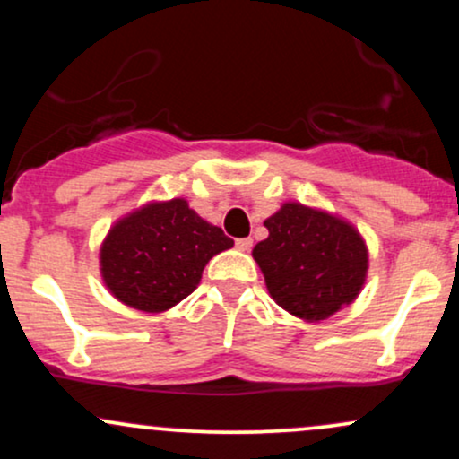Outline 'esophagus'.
<instances>
[{
  "instance_id": "1",
  "label": "esophagus",
  "mask_w": 459,
  "mask_h": 459,
  "mask_svg": "<svg viewBox=\"0 0 459 459\" xmlns=\"http://www.w3.org/2000/svg\"><path fill=\"white\" fill-rule=\"evenodd\" d=\"M235 246H237V250L247 252L252 247V239H250V237H241V239L235 241Z\"/></svg>"
}]
</instances>
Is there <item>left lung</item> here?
I'll list each match as a JSON object with an SVG mask.
<instances>
[{"label": "left lung", "mask_w": 459, "mask_h": 459, "mask_svg": "<svg viewBox=\"0 0 459 459\" xmlns=\"http://www.w3.org/2000/svg\"><path fill=\"white\" fill-rule=\"evenodd\" d=\"M265 226L270 237L255 246L252 256L278 307L321 321L354 302L368 263L354 226L299 203H284Z\"/></svg>", "instance_id": "1"}]
</instances>
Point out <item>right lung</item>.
<instances>
[{
    "label": "right lung",
    "instance_id": "1",
    "mask_svg": "<svg viewBox=\"0 0 459 459\" xmlns=\"http://www.w3.org/2000/svg\"><path fill=\"white\" fill-rule=\"evenodd\" d=\"M233 247L222 229L204 222L183 198L151 203L114 224L101 247V273L114 298L161 313L198 287L204 265Z\"/></svg>",
    "mask_w": 459,
    "mask_h": 459
}]
</instances>
